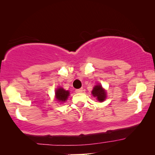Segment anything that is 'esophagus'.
<instances>
[{
	"label": "esophagus",
	"instance_id": "obj_1",
	"mask_svg": "<svg viewBox=\"0 0 155 155\" xmlns=\"http://www.w3.org/2000/svg\"><path fill=\"white\" fill-rule=\"evenodd\" d=\"M82 88H80V89H77V90H75V92L76 93H81L82 92Z\"/></svg>",
	"mask_w": 155,
	"mask_h": 155
}]
</instances>
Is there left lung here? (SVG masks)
<instances>
[{
    "label": "left lung",
    "mask_w": 155,
    "mask_h": 155,
    "mask_svg": "<svg viewBox=\"0 0 155 155\" xmlns=\"http://www.w3.org/2000/svg\"><path fill=\"white\" fill-rule=\"evenodd\" d=\"M92 94L93 96L97 97V100L102 102L103 101H104L106 99V92L104 90H103L102 87L99 84H97L94 87L92 90Z\"/></svg>",
    "instance_id": "8db88e82"
}]
</instances>
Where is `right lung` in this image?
I'll use <instances>...</instances> for the list:
<instances>
[{"label":"right lung","mask_w":155,"mask_h":155,"mask_svg":"<svg viewBox=\"0 0 155 155\" xmlns=\"http://www.w3.org/2000/svg\"><path fill=\"white\" fill-rule=\"evenodd\" d=\"M68 91L65 90L62 87L58 88L56 92V97L57 100L59 101H65L68 99V97L69 96Z\"/></svg>","instance_id":"obj_1"}]
</instances>
